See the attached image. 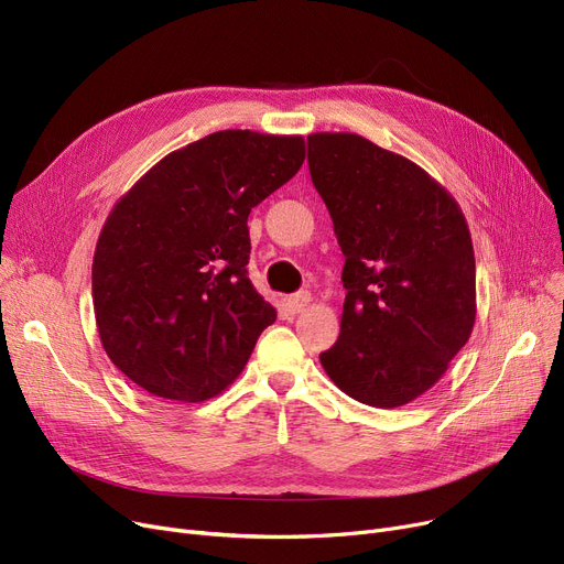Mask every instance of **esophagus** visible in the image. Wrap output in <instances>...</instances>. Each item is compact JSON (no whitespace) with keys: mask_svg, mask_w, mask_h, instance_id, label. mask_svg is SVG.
I'll return each instance as SVG.
<instances>
[{"mask_svg":"<svg viewBox=\"0 0 564 564\" xmlns=\"http://www.w3.org/2000/svg\"><path fill=\"white\" fill-rule=\"evenodd\" d=\"M313 302V297H311V292H297V294H290V297L285 300V306L292 311V313H302V311H306V306Z\"/></svg>","mask_w":564,"mask_h":564,"instance_id":"obj_1","label":"esophagus"}]
</instances>
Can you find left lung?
Listing matches in <instances>:
<instances>
[{
    "instance_id": "left-lung-1",
    "label": "left lung",
    "mask_w": 564,
    "mask_h": 564,
    "mask_svg": "<svg viewBox=\"0 0 564 564\" xmlns=\"http://www.w3.org/2000/svg\"><path fill=\"white\" fill-rule=\"evenodd\" d=\"M311 181L345 256L340 336L319 354L349 398L416 400L476 324V256L462 207L411 160L361 134H308Z\"/></svg>"
}]
</instances>
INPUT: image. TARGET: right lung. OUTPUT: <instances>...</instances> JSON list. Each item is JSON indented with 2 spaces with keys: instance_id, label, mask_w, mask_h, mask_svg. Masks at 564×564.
I'll use <instances>...</instances> for the list:
<instances>
[{
  "instance_id": "1",
  "label": "right lung",
  "mask_w": 564,
  "mask_h": 564,
  "mask_svg": "<svg viewBox=\"0 0 564 564\" xmlns=\"http://www.w3.org/2000/svg\"><path fill=\"white\" fill-rule=\"evenodd\" d=\"M304 158L300 134L221 130L116 200L94 253V311L107 357L137 387L203 402L245 370L276 319L247 272V219Z\"/></svg>"
}]
</instances>
